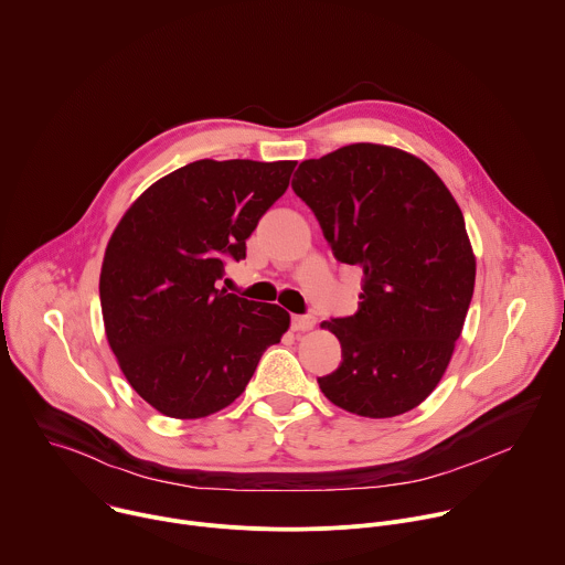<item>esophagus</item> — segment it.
Returning a JSON list of instances; mask_svg holds the SVG:
<instances>
[{
  "label": "esophagus",
  "instance_id": "obj_1",
  "mask_svg": "<svg viewBox=\"0 0 565 565\" xmlns=\"http://www.w3.org/2000/svg\"><path fill=\"white\" fill-rule=\"evenodd\" d=\"M316 327L313 316H291V329L294 331H311Z\"/></svg>",
  "mask_w": 565,
  "mask_h": 565
}]
</instances>
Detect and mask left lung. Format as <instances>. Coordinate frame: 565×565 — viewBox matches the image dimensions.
<instances>
[{"instance_id": "8db88e82", "label": "left lung", "mask_w": 565, "mask_h": 565, "mask_svg": "<svg viewBox=\"0 0 565 565\" xmlns=\"http://www.w3.org/2000/svg\"><path fill=\"white\" fill-rule=\"evenodd\" d=\"M294 192L316 214L333 256L362 271L358 311L324 320L340 366L318 377L335 406L395 417L439 384L475 289L463 214L415 154L351 143L302 161Z\"/></svg>"}]
</instances>
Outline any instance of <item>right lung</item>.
Returning <instances> with one entry per match:
<instances>
[{"label":"right lung","mask_w":565,"mask_h":565,"mask_svg":"<svg viewBox=\"0 0 565 565\" xmlns=\"http://www.w3.org/2000/svg\"><path fill=\"white\" fill-rule=\"evenodd\" d=\"M296 161H194L152 183L115 227L99 278L106 338L130 386L159 413L230 406L289 329L278 305L216 282L225 260L289 188Z\"/></svg>","instance_id":"1"}]
</instances>
